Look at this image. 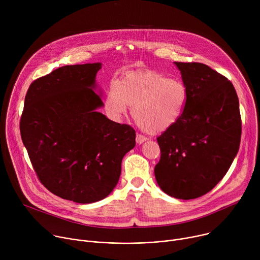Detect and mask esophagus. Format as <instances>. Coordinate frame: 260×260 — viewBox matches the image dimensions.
Here are the masks:
<instances>
[{
	"mask_svg": "<svg viewBox=\"0 0 260 260\" xmlns=\"http://www.w3.org/2000/svg\"><path fill=\"white\" fill-rule=\"evenodd\" d=\"M146 140H147V138L144 137V136H142V135H137V137H136V141H137L138 144H142V143L145 142Z\"/></svg>",
	"mask_w": 260,
	"mask_h": 260,
	"instance_id": "34e87169",
	"label": "esophagus"
}]
</instances>
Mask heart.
Instances as JSON below:
<instances>
[{"label": "heart", "instance_id": "heart-1", "mask_svg": "<svg viewBox=\"0 0 260 260\" xmlns=\"http://www.w3.org/2000/svg\"><path fill=\"white\" fill-rule=\"evenodd\" d=\"M187 101L188 90L183 81L145 71L128 73L111 85L104 105L107 114L116 121L133 107L136 124L146 133L159 134L179 121Z\"/></svg>", "mask_w": 260, "mask_h": 260}]
</instances>
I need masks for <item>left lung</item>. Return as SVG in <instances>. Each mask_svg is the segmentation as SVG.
Returning a JSON list of instances; mask_svg holds the SVG:
<instances>
[{
	"label": "left lung",
	"instance_id": "1",
	"mask_svg": "<svg viewBox=\"0 0 260 260\" xmlns=\"http://www.w3.org/2000/svg\"><path fill=\"white\" fill-rule=\"evenodd\" d=\"M188 90L179 121L157 142L158 186L172 198L193 200L225 176L240 147L242 120L233 83L201 62H175Z\"/></svg>",
	"mask_w": 260,
	"mask_h": 260
}]
</instances>
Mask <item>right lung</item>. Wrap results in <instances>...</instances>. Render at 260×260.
Segmentation results:
<instances>
[{
  "label": "right lung",
  "mask_w": 260,
  "mask_h": 260,
  "mask_svg": "<svg viewBox=\"0 0 260 260\" xmlns=\"http://www.w3.org/2000/svg\"><path fill=\"white\" fill-rule=\"evenodd\" d=\"M102 63L64 66L28 87L20 135L40 182L53 194L79 204L108 197L123 156L136 145L128 124L108 119L94 92Z\"/></svg>",
  "instance_id": "add662e5"
}]
</instances>
